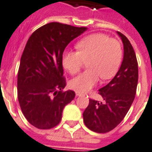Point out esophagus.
Segmentation results:
<instances>
[{"mask_svg": "<svg viewBox=\"0 0 152 152\" xmlns=\"http://www.w3.org/2000/svg\"><path fill=\"white\" fill-rule=\"evenodd\" d=\"M83 95V93L80 92V91H76V96H81Z\"/></svg>", "mask_w": 152, "mask_h": 152, "instance_id": "34e87169", "label": "esophagus"}]
</instances>
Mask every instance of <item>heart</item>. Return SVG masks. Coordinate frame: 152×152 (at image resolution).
<instances>
[{
    "label": "heart",
    "mask_w": 152,
    "mask_h": 152,
    "mask_svg": "<svg viewBox=\"0 0 152 152\" xmlns=\"http://www.w3.org/2000/svg\"><path fill=\"white\" fill-rule=\"evenodd\" d=\"M77 51H65L62 65L71 75L80 72L87 61L88 69L69 82L71 89L85 92L99 79L111 78L119 68L122 58L120 42L102 33L87 35L76 44Z\"/></svg>",
    "instance_id": "heart-1"
}]
</instances>
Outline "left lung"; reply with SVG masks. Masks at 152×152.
I'll return each instance as SVG.
<instances>
[{"mask_svg":"<svg viewBox=\"0 0 152 152\" xmlns=\"http://www.w3.org/2000/svg\"><path fill=\"white\" fill-rule=\"evenodd\" d=\"M124 44V57L120 69L113 80L99 90L103 102L90 99L83 113L88 129L107 133L117 127L126 117L134 99L138 79L137 57L126 35L117 31Z\"/></svg>","mask_w":152,"mask_h":152,"instance_id":"8db88e82","label":"left lung"}]
</instances>
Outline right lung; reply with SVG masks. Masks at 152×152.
Masks as SVG:
<instances>
[{
    "instance_id": "right-lung-1",
    "label": "right lung",
    "mask_w": 152,
    "mask_h": 152,
    "mask_svg": "<svg viewBox=\"0 0 152 152\" xmlns=\"http://www.w3.org/2000/svg\"><path fill=\"white\" fill-rule=\"evenodd\" d=\"M86 30L50 23L27 40L18 72V99L24 117L38 129L57 126L65 106L75 98L74 91H63L66 80L62 55L66 46Z\"/></svg>"
}]
</instances>
